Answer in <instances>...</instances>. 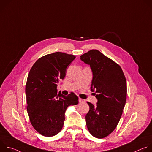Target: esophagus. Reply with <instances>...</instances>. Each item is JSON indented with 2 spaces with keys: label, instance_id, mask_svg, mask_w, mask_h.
<instances>
[{
  "label": "esophagus",
  "instance_id": "34e87169",
  "mask_svg": "<svg viewBox=\"0 0 152 152\" xmlns=\"http://www.w3.org/2000/svg\"><path fill=\"white\" fill-rule=\"evenodd\" d=\"M79 102L80 103H85V101L83 99H79Z\"/></svg>",
  "mask_w": 152,
  "mask_h": 152
}]
</instances>
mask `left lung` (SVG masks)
<instances>
[{"label": "left lung", "instance_id": "left-lung-1", "mask_svg": "<svg viewBox=\"0 0 152 152\" xmlns=\"http://www.w3.org/2000/svg\"><path fill=\"white\" fill-rule=\"evenodd\" d=\"M80 57L90 66L93 75L91 90L96 91L98 100L96 106L87 102L90 110L85 116L86 126L93 137L103 138L114 131L121 117L126 102V77L118 64L97 50Z\"/></svg>", "mask_w": 152, "mask_h": 152}]
</instances>
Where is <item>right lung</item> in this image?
Listing matches in <instances>:
<instances>
[{"label": "right lung", "mask_w": 152, "mask_h": 152, "mask_svg": "<svg viewBox=\"0 0 152 152\" xmlns=\"http://www.w3.org/2000/svg\"><path fill=\"white\" fill-rule=\"evenodd\" d=\"M73 55L57 52L39 58L29 73L26 84L27 111L31 123L41 135L50 137L62 128L65 113L78 103V97L57 93V83L66 76V69L75 59Z\"/></svg>", "instance_id": "add662e5"}]
</instances>
